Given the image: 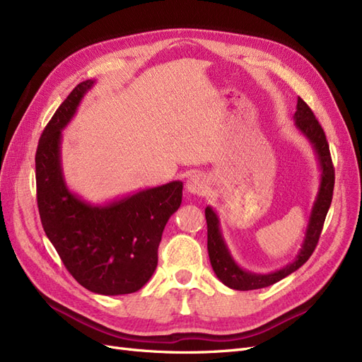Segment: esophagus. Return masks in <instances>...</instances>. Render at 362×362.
Masks as SVG:
<instances>
[{
    "label": "esophagus",
    "instance_id": "34e87169",
    "mask_svg": "<svg viewBox=\"0 0 362 362\" xmlns=\"http://www.w3.org/2000/svg\"><path fill=\"white\" fill-rule=\"evenodd\" d=\"M185 189L190 194H205L208 192V180L202 173H194L185 182Z\"/></svg>",
    "mask_w": 362,
    "mask_h": 362
}]
</instances>
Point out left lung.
I'll return each instance as SVG.
<instances>
[{"label":"left lung","instance_id":"8db88e82","mask_svg":"<svg viewBox=\"0 0 362 362\" xmlns=\"http://www.w3.org/2000/svg\"><path fill=\"white\" fill-rule=\"evenodd\" d=\"M293 119H294V127L298 128L299 133L310 141L320 169L319 190H317L315 201L313 204L311 213L308 217V225H306V229H305L302 246L296 258L291 262H288L287 266H284L270 273H254V272L245 270L234 259L231 250H229L225 242L222 229H221V221H218L217 213L210 205L205 208V218H206V228H208L206 247H208V257H210L211 267L216 273V276L221 279L226 287L233 290L247 291V290L264 288L291 275L293 272L298 270L300 266L305 264L306 261H308L322 234L325 218L332 202V192H334V181H335L334 166H332V160L329 154V145H327L326 136L323 133V128L319 124V120L315 119L311 108L306 105L305 101L300 100V98H298V105H296V113Z\"/></svg>","mask_w":362,"mask_h":362}]
</instances>
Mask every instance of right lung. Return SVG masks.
<instances>
[{
  "mask_svg": "<svg viewBox=\"0 0 362 362\" xmlns=\"http://www.w3.org/2000/svg\"><path fill=\"white\" fill-rule=\"evenodd\" d=\"M95 80L80 83L54 113L36 151L42 226L64 267L92 293L139 291L154 275L163 229L182 201V182L139 190L105 204L74 193L62 168V131Z\"/></svg>",
  "mask_w": 362,
  "mask_h": 362,
  "instance_id": "1",
  "label": "right lung"
}]
</instances>
